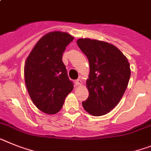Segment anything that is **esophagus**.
<instances>
[{
    "instance_id": "esophagus-1",
    "label": "esophagus",
    "mask_w": 151,
    "mask_h": 151,
    "mask_svg": "<svg viewBox=\"0 0 151 151\" xmlns=\"http://www.w3.org/2000/svg\"><path fill=\"white\" fill-rule=\"evenodd\" d=\"M82 80H81L80 78H78L77 80H76V82H75V83H76V86H79V85L82 84Z\"/></svg>"
}]
</instances>
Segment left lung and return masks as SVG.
Wrapping results in <instances>:
<instances>
[{
    "label": "left lung",
    "mask_w": 151,
    "mask_h": 151,
    "mask_svg": "<svg viewBox=\"0 0 151 151\" xmlns=\"http://www.w3.org/2000/svg\"><path fill=\"white\" fill-rule=\"evenodd\" d=\"M77 44L88 58L90 68L86 81L89 95L82 106L91 115L106 114L118 105L127 88L131 76L129 62L109 42L81 38Z\"/></svg>",
    "instance_id": "left-lung-1"
}]
</instances>
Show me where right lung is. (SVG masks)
I'll use <instances>...</instances> for the list:
<instances>
[{
	"label": "right lung",
	"instance_id": "1",
	"mask_svg": "<svg viewBox=\"0 0 151 151\" xmlns=\"http://www.w3.org/2000/svg\"><path fill=\"white\" fill-rule=\"evenodd\" d=\"M74 40L70 34L54 31L37 42L24 65V79L29 97L41 111L56 114L73 89L62 58Z\"/></svg>",
	"mask_w": 151,
	"mask_h": 151
}]
</instances>
